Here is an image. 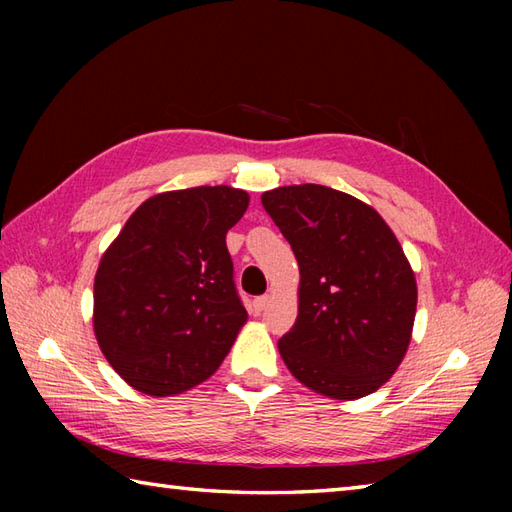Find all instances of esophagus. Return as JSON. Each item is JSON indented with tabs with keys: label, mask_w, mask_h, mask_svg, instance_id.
Returning <instances> with one entry per match:
<instances>
[{
	"label": "esophagus",
	"mask_w": 512,
	"mask_h": 512,
	"mask_svg": "<svg viewBox=\"0 0 512 512\" xmlns=\"http://www.w3.org/2000/svg\"><path fill=\"white\" fill-rule=\"evenodd\" d=\"M268 306H270V297H257V299L253 301V312H255V314H262Z\"/></svg>",
	"instance_id": "1"
}]
</instances>
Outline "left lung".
I'll return each mask as SVG.
<instances>
[{
  "instance_id": "1",
  "label": "left lung",
  "mask_w": 512,
  "mask_h": 512,
  "mask_svg": "<svg viewBox=\"0 0 512 512\" xmlns=\"http://www.w3.org/2000/svg\"><path fill=\"white\" fill-rule=\"evenodd\" d=\"M299 264V314L279 354L301 385L334 400L374 394L411 343L416 275L374 206L323 184L262 193Z\"/></svg>"
}]
</instances>
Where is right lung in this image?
Instances as JSON below:
<instances>
[{"label": "right lung", "mask_w": 512, "mask_h": 512, "mask_svg": "<svg viewBox=\"0 0 512 512\" xmlns=\"http://www.w3.org/2000/svg\"><path fill=\"white\" fill-rule=\"evenodd\" d=\"M242 189L151 195L116 235L94 277V336L129 387L165 398L211 378L248 312L226 233L248 209Z\"/></svg>", "instance_id": "add662e5"}]
</instances>
